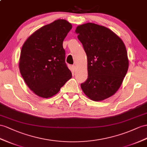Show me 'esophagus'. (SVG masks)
Masks as SVG:
<instances>
[{
  "label": "esophagus",
  "instance_id": "34e87169",
  "mask_svg": "<svg viewBox=\"0 0 147 147\" xmlns=\"http://www.w3.org/2000/svg\"><path fill=\"white\" fill-rule=\"evenodd\" d=\"M72 67H73V70H75V69H76V66H75V65H73V66H72Z\"/></svg>",
  "mask_w": 147,
  "mask_h": 147
}]
</instances>
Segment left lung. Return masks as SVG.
Segmentation results:
<instances>
[{
  "label": "left lung",
  "instance_id": "8db88e82",
  "mask_svg": "<svg viewBox=\"0 0 147 147\" xmlns=\"http://www.w3.org/2000/svg\"><path fill=\"white\" fill-rule=\"evenodd\" d=\"M88 58V80L81 84L90 99L100 101L117 91L129 68L125 45L110 29L96 24L78 25L75 30Z\"/></svg>",
  "mask_w": 147,
  "mask_h": 147
}]
</instances>
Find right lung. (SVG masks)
Returning <instances> with one entry per match:
<instances>
[{
	"instance_id": "add662e5",
	"label": "right lung",
	"mask_w": 147,
	"mask_h": 147,
	"mask_svg": "<svg viewBox=\"0 0 147 147\" xmlns=\"http://www.w3.org/2000/svg\"><path fill=\"white\" fill-rule=\"evenodd\" d=\"M72 25L58 19L37 30L25 41L19 69L30 89L38 96H55L72 78L65 63L63 42Z\"/></svg>"
}]
</instances>
